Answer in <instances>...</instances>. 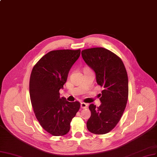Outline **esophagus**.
<instances>
[{
  "label": "esophagus",
  "instance_id": "34e87169",
  "mask_svg": "<svg viewBox=\"0 0 157 157\" xmlns=\"http://www.w3.org/2000/svg\"><path fill=\"white\" fill-rule=\"evenodd\" d=\"M87 106H88V104H85V103H84V102H82L81 103V108H82V109H86L87 108Z\"/></svg>",
  "mask_w": 157,
  "mask_h": 157
}]
</instances>
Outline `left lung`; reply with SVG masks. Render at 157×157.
<instances>
[{
	"mask_svg": "<svg viewBox=\"0 0 157 157\" xmlns=\"http://www.w3.org/2000/svg\"><path fill=\"white\" fill-rule=\"evenodd\" d=\"M82 55L95 72L98 85L104 88L100 94L101 105H89L91 115L87 127L95 134H107L119 123L126 108L128 96L127 72L121 59L105 48L85 49Z\"/></svg>",
	"mask_w": 157,
	"mask_h": 157,
	"instance_id": "8db88e82",
	"label": "left lung"
}]
</instances>
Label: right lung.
<instances>
[{"label": "right lung", "mask_w": 157, "mask_h": 157, "mask_svg": "<svg viewBox=\"0 0 157 157\" xmlns=\"http://www.w3.org/2000/svg\"><path fill=\"white\" fill-rule=\"evenodd\" d=\"M81 50H55L45 54L33 68L29 93L39 123L53 136L67 134L70 122L80 108L79 102H70L60 97L59 90L67 80L70 68Z\"/></svg>", "instance_id": "add662e5"}]
</instances>
